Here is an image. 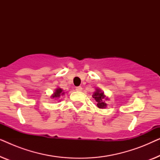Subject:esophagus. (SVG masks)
I'll return each instance as SVG.
<instances>
[{
    "label": "esophagus",
    "mask_w": 160,
    "mask_h": 160,
    "mask_svg": "<svg viewBox=\"0 0 160 160\" xmlns=\"http://www.w3.org/2000/svg\"><path fill=\"white\" fill-rule=\"evenodd\" d=\"M76 91H82V87H81V86L76 87Z\"/></svg>",
    "instance_id": "34e87169"
}]
</instances>
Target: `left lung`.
Wrapping results in <instances>:
<instances>
[{"label":"left lung","instance_id":"obj_1","mask_svg":"<svg viewBox=\"0 0 160 160\" xmlns=\"http://www.w3.org/2000/svg\"><path fill=\"white\" fill-rule=\"evenodd\" d=\"M104 92H102L100 89H96V92L93 94L92 98L97 102V106L100 108H104L107 106V104L105 102V100H108L104 95Z\"/></svg>","mask_w":160,"mask_h":160}]
</instances>
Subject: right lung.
I'll return each mask as SVG.
<instances>
[{"label":"right lung","mask_w":160,"mask_h":160,"mask_svg":"<svg viewBox=\"0 0 160 160\" xmlns=\"http://www.w3.org/2000/svg\"><path fill=\"white\" fill-rule=\"evenodd\" d=\"M64 95V92H62V89H60V88H58L56 89V91L54 92L53 95L52 96V98H60V95Z\"/></svg>","instance_id":"right-lung-1"}]
</instances>
